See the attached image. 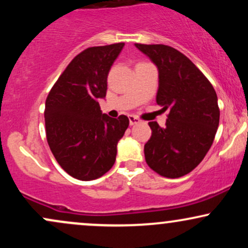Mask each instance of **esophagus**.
<instances>
[{
	"label": "esophagus",
	"mask_w": 248,
	"mask_h": 248,
	"mask_svg": "<svg viewBox=\"0 0 248 248\" xmlns=\"http://www.w3.org/2000/svg\"><path fill=\"white\" fill-rule=\"evenodd\" d=\"M140 124V119L136 118L134 115H129V124L130 126H134V124Z\"/></svg>",
	"instance_id": "esophagus-1"
}]
</instances>
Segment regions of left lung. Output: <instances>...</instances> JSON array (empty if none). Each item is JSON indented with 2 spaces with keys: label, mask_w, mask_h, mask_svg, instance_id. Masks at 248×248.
Instances as JSON below:
<instances>
[{
  "label": "left lung",
  "mask_w": 248,
  "mask_h": 248,
  "mask_svg": "<svg viewBox=\"0 0 248 248\" xmlns=\"http://www.w3.org/2000/svg\"><path fill=\"white\" fill-rule=\"evenodd\" d=\"M158 70L157 105L169 109L166 127L149 122L144 157L154 171L178 178L192 171L212 146L219 126L215 88L193 62L171 46L135 44Z\"/></svg>",
  "instance_id": "obj_1"
}]
</instances>
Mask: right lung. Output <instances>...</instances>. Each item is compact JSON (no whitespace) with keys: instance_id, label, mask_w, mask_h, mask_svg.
<instances>
[{"instance_id":"obj_1","label":"right lung","mask_w":248,"mask_h":248,"mask_svg":"<svg viewBox=\"0 0 248 248\" xmlns=\"http://www.w3.org/2000/svg\"><path fill=\"white\" fill-rule=\"evenodd\" d=\"M124 43L88 47L67 65L45 101L49 147L62 169L80 181L105 175L114 164L116 146L129 126L126 115L102 114L107 77Z\"/></svg>"}]
</instances>
